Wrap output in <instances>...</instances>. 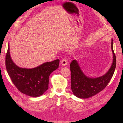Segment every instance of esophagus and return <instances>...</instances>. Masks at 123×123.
<instances>
[{
    "instance_id": "obj_1",
    "label": "esophagus",
    "mask_w": 123,
    "mask_h": 123,
    "mask_svg": "<svg viewBox=\"0 0 123 123\" xmlns=\"http://www.w3.org/2000/svg\"><path fill=\"white\" fill-rule=\"evenodd\" d=\"M61 64H62V66H66L68 64V61L65 59H64L61 61Z\"/></svg>"
}]
</instances>
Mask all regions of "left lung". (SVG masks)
Returning <instances> with one entry per match:
<instances>
[{"label": "left lung", "instance_id": "8db88e82", "mask_svg": "<svg viewBox=\"0 0 123 123\" xmlns=\"http://www.w3.org/2000/svg\"><path fill=\"white\" fill-rule=\"evenodd\" d=\"M111 49L113 62L111 67L103 76L91 78L83 72L76 59L70 64L71 72V88L73 94L77 97L86 99L97 94L107 86L114 74L116 66V58L113 50V39H111Z\"/></svg>", "mask_w": 123, "mask_h": 123}]
</instances>
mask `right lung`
Segmentation results:
<instances>
[{
  "label": "right lung",
  "instance_id": "right-lung-1",
  "mask_svg": "<svg viewBox=\"0 0 123 123\" xmlns=\"http://www.w3.org/2000/svg\"><path fill=\"white\" fill-rule=\"evenodd\" d=\"M59 62L57 59L31 69L19 67L11 59L9 44L5 58L6 70L14 85L21 93L33 97L42 95L48 90L49 76L59 67Z\"/></svg>",
  "mask_w": 123,
  "mask_h": 123
}]
</instances>
